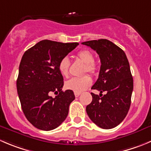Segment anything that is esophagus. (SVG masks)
Segmentation results:
<instances>
[{"instance_id": "34e87169", "label": "esophagus", "mask_w": 151, "mask_h": 151, "mask_svg": "<svg viewBox=\"0 0 151 151\" xmlns=\"http://www.w3.org/2000/svg\"><path fill=\"white\" fill-rule=\"evenodd\" d=\"M74 94H75V96H76V97H78V96L81 95V93H77V92H75Z\"/></svg>"}]
</instances>
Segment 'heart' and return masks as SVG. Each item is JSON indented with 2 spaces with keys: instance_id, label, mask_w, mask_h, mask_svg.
I'll return each mask as SVG.
<instances>
[{
  "instance_id": "obj_1",
  "label": "heart",
  "mask_w": 151,
  "mask_h": 151,
  "mask_svg": "<svg viewBox=\"0 0 151 151\" xmlns=\"http://www.w3.org/2000/svg\"><path fill=\"white\" fill-rule=\"evenodd\" d=\"M76 58L84 64V73L95 74L97 71V65L94 62V56L92 52L88 50H82L76 54ZM70 61L67 57H64L58 63V70L63 76L67 77L69 75ZM92 84V80L88 76L81 78H73L65 83V87L67 90L81 93L88 88Z\"/></svg>"
}]
</instances>
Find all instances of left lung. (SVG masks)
Listing matches in <instances>:
<instances>
[{
    "mask_svg": "<svg viewBox=\"0 0 151 151\" xmlns=\"http://www.w3.org/2000/svg\"><path fill=\"white\" fill-rule=\"evenodd\" d=\"M96 51L101 61L99 75L91 89L93 100L86 111L93 123L103 129L116 127L124 120L130 109L133 80L124 52L107 39L81 43ZM103 91L106 94L102 95Z\"/></svg>",
    "mask_w": 151,
    "mask_h": 151,
    "instance_id": "8db88e82",
    "label": "left lung"
}]
</instances>
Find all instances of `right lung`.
Instances as JSON below:
<instances>
[{"label": "right lung", "instance_id": "right-lung-1", "mask_svg": "<svg viewBox=\"0 0 151 151\" xmlns=\"http://www.w3.org/2000/svg\"><path fill=\"white\" fill-rule=\"evenodd\" d=\"M78 45L43 40L22 56L17 91L26 118L36 128L53 130L66 119L75 95L73 90L62 91L64 78L58 63ZM52 91L57 93L55 98L50 96Z\"/></svg>", "mask_w": 151, "mask_h": 151}]
</instances>
